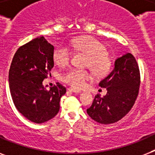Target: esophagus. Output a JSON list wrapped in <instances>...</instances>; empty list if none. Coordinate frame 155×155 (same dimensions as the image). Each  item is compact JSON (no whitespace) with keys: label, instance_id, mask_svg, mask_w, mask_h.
I'll list each match as a JSON object with an SVG mask.
<instances>
[{"label":"esophagus","instance_id":"34e87169","mask_svg":"<svg viewBox=\"0 0 155 155\" xmlns=\"http://www.w3.org/2000/svg\"><path fill=\"white\" fill-rule=\"evenodd\" d=\"M68 91L71 92H75V93H79V92H80V90L78 89H75V88H74V87H69L68 88Z\"/></svg>","mask_w":155,"mask_h":155}]
</instances>
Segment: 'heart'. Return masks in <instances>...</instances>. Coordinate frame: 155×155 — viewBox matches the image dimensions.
Listing matches in <instances>:
<instances>
[{
	"label": "heart",
	"mask_w": 155,
	"mask_h": 155,
	"mask_svg": "<svg viewBox=\"0 0 155 155\" xmlns=\"http://www.w3.org/2000/svg\"><path fill=\"white\" fill-rule=\"evenodd\" d=\"M69 46L75 51L87 54L85 66L89 67L96 75L101 76L108 71L110 67V60L106 54L105 47L98 40L94 38L83 36L71 40ZM71 58V51L67 46L62 45L54 52V61L59 67L68 65ZM91 78L92 75L87 71L72 68L63 74L62 80L75 88H81Z\"/></svg>",
	"instance_id": "b5f03b06"
}]
</instances>
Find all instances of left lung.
<instances>
[{
    "instance_id": "8db88e82",
    "label": "left lung",
    "mask_w": 155,
    "mask_h": 155,
    "mask_svg": "<svg viewBox=\"0 0 155 155\" xmlns=\"http://www.w3.org/2000/svg\"><path fill=\"white\" fill-rule=\"evenodd\" d=\"M99 86L106 88L107 94L95 97L87 114L104 125L117 122L132 108L139 91V68L132 54L117 58L112 71L101 80Z\"/></svg>"
}]
</instances>
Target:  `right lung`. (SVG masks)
Segmentation results:
<instances>
[{
	"label": "right lung",
	"instance_id": "obj_1",
	"mask_svg": "<svg viewBox=\"0 0 155 155\" xmlns=\"http://www.w3.org/2000/svg\"><path fill=\"white\" fill-rule=\"evenodd\" d=\"M54 67V46L43 36L18 48L8 71L11 97L18 112L32 122L51 120L59 110L66 88L58 83L47 90L42 81Z\"/></svg>",
	"mask_w": 155,
	"mask_h": 155
}]
</instances>
